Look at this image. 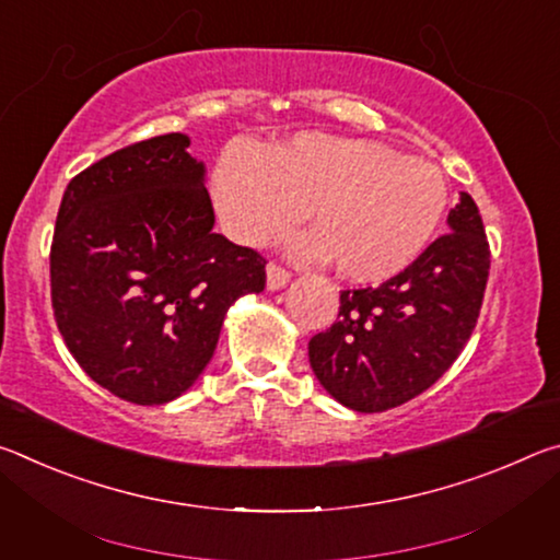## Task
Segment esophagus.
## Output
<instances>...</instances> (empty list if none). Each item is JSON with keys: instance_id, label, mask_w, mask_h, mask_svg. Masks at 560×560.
I'll list each match as a JSON object with an SVG mask.
<instances>
[{"instance_id": "obj_1", "label": "esophagus", "mask_w": 560, "mask_h": 560, "mask_svg": "<svg viewBox=\"0 0 560 560\" xmlns=\"http://www.w3.org/2000/svg\"><path fill=\"white\" fill-rule=\"evenodd\" d=\"M289 279H291V271L289 269H283L281 264H277V261H269V267H267V287L271 291L287 287Z\"/></svg>"}]
</instances>
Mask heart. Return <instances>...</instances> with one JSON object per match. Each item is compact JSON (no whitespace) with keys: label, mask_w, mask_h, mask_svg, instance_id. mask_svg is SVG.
Returning a JSON list of instances; mask_svg holds the SVG:
<instances>
[{"label":"heart","mask_w":560,"mask_h":560,"mask_svg":"<svg viewBox=\"0 0 560 560\" xmlns=\"http://www.w3.org/2000/svg\"><path fill=\"white\" fill-rule=\"evenodd\" d=\"M214 202L236 240L259 244L311 210L318 236L306 257H328L350 281L377 283L420 257L447 205L438 165L368 140L306 132L281 148L226 153Z\"/></svg>","instance_id":"obj_1"}]
</instances>
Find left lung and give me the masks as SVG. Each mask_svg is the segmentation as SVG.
I'll use <instances>...</instances> for the list:
<instances>
[{
    "label": "left lung",
    "instance_id": "obj_1",
    "mask_svg": "<svg viewBox=\"0 0 560 560\" xmlns=\"http://www.w3.org/2000/svg\"><path fill=\"white\" fill-rule=\"evenodd\" d=\"M450 232L381 287L340 291L336 324L308 340L320 385L355 412L412 400L450 371L477 326L491 252L467 192Z\"/></svg>",
    "mask_w": 560,
    "mask_h": 560
}]
</instances>
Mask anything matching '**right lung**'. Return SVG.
I'll use <instances>...</instances> for the list:
<instances>
[{
    "label": "right lung",
    "mask_w": 560,
    "mask_h": 560,
    "mask_svg": "<svg viewBox=\"0 0 560 560\" xmlns=\"http://www.w3.org/2000/svg\"><path fill=\"white\" fill-rule=\"evenodd\" d=\"M187 145L167 132L116 150L71 179L56 214V326L91 381L132 405L183 395L226 308L267 287V259L212 232L205 167Z\"/></svg>",
    "instance_id": "right-lung-1"
}]
</instances>
